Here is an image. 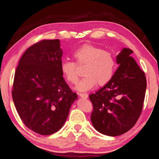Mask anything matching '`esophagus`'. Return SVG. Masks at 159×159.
<instances>
[{"label": "esophagus", "mask_w": 159, "mask_h": 159, "mask_svg": "<svg viewBox=\"0 0 159 159\" xmlns=\"http://www.w3.org/2000/svg\"><path fill=\"white\" fill-rule=\"evenodd\" d=\"M79 96L83 98H88V94H85V93H80L79 94Z\"/></svg>", "instance_id": "34e87169"}]
</instances>
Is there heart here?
Returning <instances> with one entry per match:
<instances>
[{"label":"heart","instance_id":"obj_1","mask_svg":"<svg viewBox=\"0 0 159 159\" xmlns=\"http://www.w3.org/2000/svg\"><path fill=\"white\" fill-rule=\"evenodd\" d=\"M73 57L78 65H85L84 76L75 87L80 92H87L98 84L102 86L107 84L113 76L115 61L110 52L89 44L83 45L73 52ZM60 69L67 81L76 83L79 79L76 65L73 62L63 60Z\"/></svg>","mask_w":159,"mask_h":159}]
</instances>
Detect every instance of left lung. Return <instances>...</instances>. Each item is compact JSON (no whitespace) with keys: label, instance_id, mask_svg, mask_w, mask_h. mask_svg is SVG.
Masks as SVG:
<instances>
[{"label":"left lung","instance_id":"8db88e82","mask_svg":"<svg viewBox=\"0 0 159 159\" xmlns=\"http://www.w3.org/2000/svg\"><path fill=\"white\" fill-rule=\"evenodd\" d=\"M132 53L121 49L116 58L119 67L111 80L89 96L94 108L92 125L102 134L116 136L128 132L141 115L147 82Z\"/></svg>","mask_w":159,"mask_h":159}]
</instances>
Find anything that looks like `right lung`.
<instances>
[{"instance_id":"1","label":"right lung","mask_w":159,"mask_h":159,"mask_svg":"<svg viewBox=\"0 0 159 159\" xmlns=\"http://www.w3.org/2000/svg\"><path fill=\"white\" fill-rule=\"evenodd\" d=\"M60 40H43L25 52L16 70L12 98L25 125L41 135L60 129L69 114L76 93L63 77Z\"/></svg>"}]
</instances>
